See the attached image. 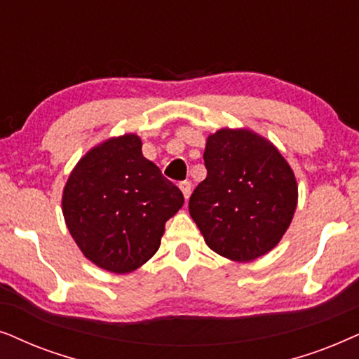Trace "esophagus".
<instances>
[{
    "label": "esophagus",
    "instance_id": "34e87169",
    "mask_svg": "<svg viewBox=\"0 0 359 359\" xmlns=\"http://www.w3.org/2000/svg\"><path fill=\"white\" fill-rule=\"evenodd\" d=\"M179 189L182 190L184 197H185V200H187L190 197V192H192V184H190L189 180H184V182L179 184Z\"/></svg>",
    "mask_w": 359,
    "mask_h": 359
}]
</instances>
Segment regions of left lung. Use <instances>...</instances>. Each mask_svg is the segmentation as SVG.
Instances as JSON below:
<instances>
[{"label": "left lung", "instance_id": "obj_1", "mask_svg": "<svg viewBox=\"0 0 359 359\" xmlns=\"http://www.w3.org/2000/svg\"><path fill=\"white\" fill-rule=\"evenodd\" d=\"M207 177L189 212L210 250L250 262L279 245L297 208L294 170L269 140L246 128H222L207 137Z\"/></svg>", "mask_w": 359, "mask_h": 359}]
</instances>
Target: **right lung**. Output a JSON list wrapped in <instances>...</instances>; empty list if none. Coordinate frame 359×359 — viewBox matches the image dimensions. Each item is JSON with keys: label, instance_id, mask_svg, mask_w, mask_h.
Segmentation results:
<instances>
[{"label": "right lung", "instance_id": "obj_1", "mask_svg": "<svg viewBox=\"0 0 359 359\" xmlns=\"http://www.w3.org/2000/svg\"><path fill=\"white\" fill-rule=\"evenodd\" d=\"M141 147L133 133L100 142L76 162L62 194V213L76 246L114 274L149 261L165 222L184 205L182 192Z\"/></svg>", "mask_w": 359, "mask_h": 359}]
</instances>
